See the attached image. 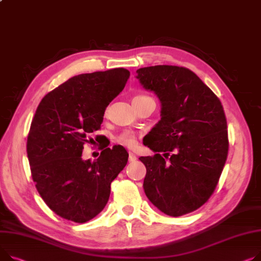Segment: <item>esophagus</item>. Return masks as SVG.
I'll return each instance as SVG.
<instances>
[{"mask_svg":"<svg viewBox=\"0 0 261 261\" xmlns=\"http://www.w3.org/2000/svg\"><path fill=\"white\" fill-rule=\"evenodd\" d=\"M135 161H136L135 154L132 153V152H130V153H129V162H130V163H133V162H135Z\"/></svg>","mask_w":261,"mask_h":261,"instance_id":"obj_1","label":"esophagus"}]
</instances>
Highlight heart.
I'll use <instances>...</instances> for the list:
<instances>
[{
  "label": "heart",
  "instance_id": "heart-1",
  "mask_svg": "<svg viewBox=\"0 0 261 261\" xmlns=\"http://www.w3.org/2000/svg\"><path fill=\"white\" fill-rule=\"evenodd\" d=\"M150 100H154L151 96L149 95H146V94H138V95H135L132 99V102L133 105H141V103H144V102H147V101H150ZM117 143L123 145L127 148H134L136 146V143H137V138H136V135L131 132V131H124L121 132L118 136H117Z\"/></svg>",
  "mask_w": 261,
  "mask_h": 261
}]
</instances>
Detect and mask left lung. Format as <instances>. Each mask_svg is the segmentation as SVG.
Wrapping results in <instances>:
<instances>
[{"label":"left lung","mask_w":261,"mask_h":261,"mask_svg":"<svg viewBox=\"0 0 261 261\" xmlns=\"http://www.w3.org/2000/svg\"><path fill=\"white\" fill-rule=\"evenodd\" d=\"M136 73L162 101V119L144 143L156 154L140 158L147 169L145 193L169 216L193 212L214 193L228 158L221 101L185 67L158 65Z\"/></svg>","instance_id":"left-lung-1"}]
</instances>
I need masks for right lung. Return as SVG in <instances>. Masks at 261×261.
<instances>
[{
	"instance_id": "right-lung-1",
	"label": "right lung",
	"mask_w": 261,
	"mask_h": 261,
	"mask_svg": "<svg viewBox=\"0 0 261 261\" xmlns=\"http://www.w3.org/2000/svg\"><path fill=\"white\" fill-rule=\"evenodd\" d=\"M129 76L125 68L75 75L48 92L32 118L27 137L32 180L50 210L64 219L83 223L100 213L111 182L127 165L124 148H101L94 162L83 161L82 153Z\"/></svg>"
}]
</instances>
